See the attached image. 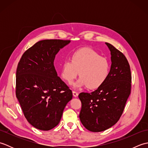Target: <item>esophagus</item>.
Returning <instances> with one entry per match:
<instances>
[{
	"mask_svg": "<svg viewBox=\"0 0 148 148\" xmlns=\"http://www.w3.org/2000/svg\"><path fill=\"white\" fill-rule=\"evenodd\" d=\"M72 94H73V96L74 97H77L78 96V93L76 92V91H73V92H72Z\"/></svg>",
	"mask_w": 148,
	"mask_h": 148,
	"instance_id": "obj_1",
	"label": "esophagus"
}]
</instances>
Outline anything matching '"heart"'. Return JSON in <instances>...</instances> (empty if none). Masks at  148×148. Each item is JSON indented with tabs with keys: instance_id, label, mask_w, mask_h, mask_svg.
Listing matches in <instances>:
<instances>
[{
	"instance_id": "obj_1",
	"label": "heart",
	"mask_w": 148,
	"mask_h": 148,
	"mask_svg": "<svg viewBox=\"0 0 148 148\" xmlns=\"http://www.w3.org/2000/svg\"><path fill=\"white\" fill-rule=\"evenodd\" d=\"M70 58L63 62L60 75L71 84L79 72L80 77L73 84L76 88L88 86L90 90L97 89L108 79L111 69L109 60L94 49L90 48L76 49L72 53Z\"/></svg>"
}]
</instances>
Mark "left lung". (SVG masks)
<instances>
[{"label": "left lung", "mask_w": 148, "mask_h": 148, "mask_svg": "<svg viewBox=\"0 0 148 148\" xmlns=\"http://www.w3.org/2000/svg\"><path fill=\"white\" fill-rule=\"evenodd\" d=\"M106 45L111 55L108 79L94 92H82L78 96L82 103L80 121L93 132L104 131L118 122L131 92L132 76L127 59L111 44Z\"/></svg>", "instance_id": "8db88e82"}]
</instances>
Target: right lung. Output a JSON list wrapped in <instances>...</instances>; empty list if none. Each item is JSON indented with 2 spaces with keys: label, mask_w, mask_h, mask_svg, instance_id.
<instances>
[{
  "label": "right lung",
  "mask_w": 148,
  "mask_h": 148,
  "mask_svg": "<svg viewBox=\"0 0 148 148\" xmlns=\"http://www.w3.org/2000/svg\"><path fill=\"white\" fill-rule=\"evenodd\" d=\"M69 40L46 39L22 55L16 75V95L25 117L37 129H52L60 121L72 92L58 76L54 60Z\"/></svg>",
  "instance_id": "right-lung-1"
}]
</instances>
